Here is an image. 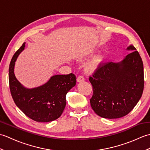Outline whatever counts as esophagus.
<instances>
[{
    "instance_id": "obj_1",
    "label": "esophagus",
    "mask_w": 150,
    "mask_h": 150,
    "mask_svg": "<svg viewBox=\"0 0 150 150\" xmlns=\"http://www.w3.org/2000/svg\"><path fill=\"white\" fill-rule=\"evenodd\" d=\"M84 80L85 79H84V77H83V76H79V77L77 79L78 82H83Z\"/></svg>"
}]
</instances>
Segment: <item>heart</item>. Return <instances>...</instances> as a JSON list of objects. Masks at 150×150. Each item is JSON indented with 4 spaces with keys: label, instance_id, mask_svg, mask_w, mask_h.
I'll return each mask as SVG.
<instances>
[{
    "label": "heart",
    "instance_id": "1",
    "mask_svg": "<svg viewBox=\"0 0 150 150\" xmlns=\"http://www.w3.org/2000/svg\"><path fill=\"white\" fill-rule=\"evenodd\" d=\"M93 53V52H89L88 55H90ZM102 60H103V56L100 55L96 56L91 62L88 64L86 66V71L88 73L94 72L97 69L98 64L101 62Z\"/></svg>",
    "mask_w": 150,
    "mask_h": 150
}]
</instances>
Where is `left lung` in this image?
Here are the masks:
<instances>
[{"label": "left lung", "mask_w": 150, "mask_h": 150, "mask_svg": "<svg viewBox=\"0 0 150 150\" xmlns=\"http://www.w3.org/2000/svg\"><path fill=\"white\" fill-rule=\"evenodd\" d=\"M122 61L100 64L90 77L93 86L92 109L98 116L118 119L128 115L141 98L144 90V68L139 52L133 45Z\"/></svg>", "instance_id": "8db88e82"}]
</instances>
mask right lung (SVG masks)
I'll use <instances>...</instances> for the list:
<instances>
[{"mask_svg": "<svg viewBox=\"0 0 150 150\" xmlns=\"http://www.w3.org/2000/svg\"><path fill=\"white\" fill-rule=\"evenodd\" d=\"M25 44L12 57L9 68V88L15 104L32 120L40 122L55 120L64 110L66 95L76 84V77L73 73L56 75L40 86L27 88L15 77L14 68L18 56L24 50Z\"/></svg>", "mask_w": 150, "mask_h": 150, "instance_id": "1", "label": "right lung"}]
</instances>
